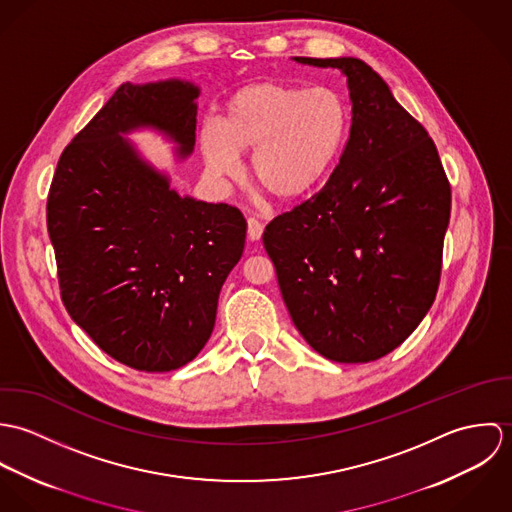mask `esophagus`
<instances>
[{"label":"esophagus","mask_w":512,"mask_h":512,"mask_svg":"<svg viewBox=\"0 0 512 512\" xmlns=\"http://www.w3.org/2000/svg\"><path fill=\"white\" fill-rule=\"evenodd\" d=\"M262 232H264V224L256 219V217H250L248 219V238L250 240H260Z\"/></svg>","instance_id":"1"}]
</instances>
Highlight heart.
<instances>
[{
	"label": "heart",
	"mask_w": 512,
	"mask_h": 512,
	"mask_svg": "<svg viewBox=\"0 0 512 512\" xmlns=\"http://www.w3.org/2000/svg\"><path fill=\"white\" fill-rule=\"evenodd\" d=\"M351 128L345 98L327 86L256 82L234 92L222 130L209 124L201 146L209 173L234 179L240 153L252 151V179L278 199H297L315 189L339 159Z\"/></svg>",
	"instance_id": "obj_1"
}]
</instances>
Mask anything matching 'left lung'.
I'll list each match as a JSON object with an SVG mask.
<instances>
[{"label":"left lung","mask_w":512,"mask_h":512,"mask_svg":"<svg viewBox=\"0 0 512 512\" xmlns=\"http://www.w3.org/2000/svg\"><path fill=\"white\" fill-rule=\"evenodd\" d=\"M295 61L345 73L353 124L325 187L262 240L303 339L329 361L370 363L402 345L436 299L451 187L426 128L365 61Z\"/></svg>","instance_id":"1"}]
</instances>
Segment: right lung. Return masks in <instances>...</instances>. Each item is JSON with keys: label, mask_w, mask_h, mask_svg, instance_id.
Here are the masks:
<instances>
[{"label": "right lung", "mask_w": 512, "mask_h": 512, "mask_svg": "<svg viewBox=\"0 0 512 512\" xmlns=\"http://www.w3.org/2000/svg\"><path fill=\"white\" fill-rule=\"evenodd\" d=\"M197 96L181 80L122 84L65 147L49 189L63 303L106 355L136 370L167 372L199 355L246 242L236 207L179 197L120 136L153 126L189 155Z\"/></svg>", "instance_id": "right-lung-1"}]
</instances>
